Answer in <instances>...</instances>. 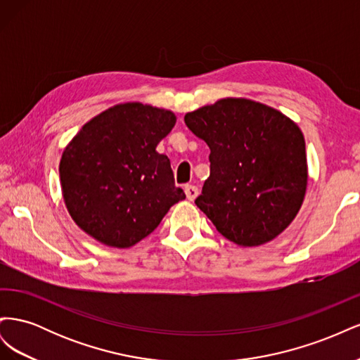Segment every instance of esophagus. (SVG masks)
Returning <instances> with one entry per match:
<instances>
[{
    "label": "esophagus",
    "instance_id": "esophagus-1",
    "mask_svg": "<svg viewBox=\"0 0 360 360\" xmlns=\"http://www.w3.org/2000/svg\"><path fill=\"white\" fill-rule=\"evenodd\" d=\"M184 193H186V198L189 201H193L195 198H197V195H198V188L197 186H192V184H186V186H184Z\"/></svg>",
    "mask_w": 360,
    "mask_h": 360
}]
</instances>
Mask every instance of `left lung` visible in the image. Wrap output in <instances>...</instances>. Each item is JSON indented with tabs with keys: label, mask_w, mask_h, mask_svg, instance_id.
Segmentation results:
<instances>
[{
	"label": "left lung",
	"mask_w": 360,
	"mask_h": 360,
	"mask_svg": "<svg viewBox=\"0 0 360 360\" xmlns=\"http://www.w3.org/2000/svg\"><path fill=\"white\" fill-rule=\"evenodd\" d=\"M210 148V176L195 200L237 246L266 245L297 216L308 188L300 127L269 105L225 97L184 115Z\"/></svg>",
	"instance_id": "8db88e82"
}]
</instances>
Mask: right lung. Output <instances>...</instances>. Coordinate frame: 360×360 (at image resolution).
<instances>
[{
    "label": "right lung",
    "instance_id": "add662e5",
    "mask_svg": "<svg viewBox=\"0 0 360 360\" xmlns=\"http://www.w3.org/2000/svg\"><path fill=\"white\" fill-rule=\"evenodd\" d=\"M169 110L141 102L108 108L63 150L60 184L66 209L99 243L127 249L186 198L174 184L169 159L156 151L176 124Z\"/></svg>",
    "mask_w": 360,
    "mask_h": 360
}]
</instances>
